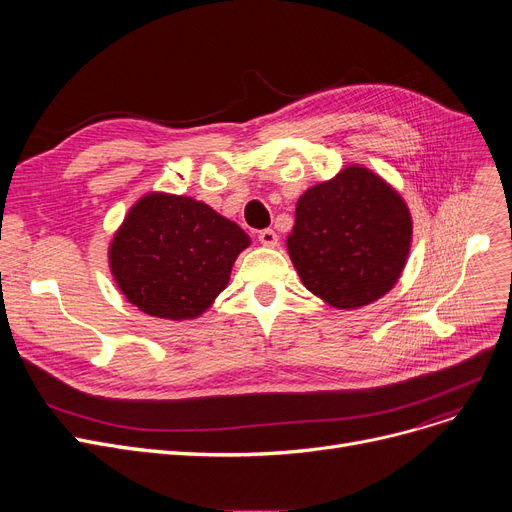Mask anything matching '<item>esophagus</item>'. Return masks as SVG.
Segmentation results:
<instances>
[{
	"mask_svg": "<svg viewBox=\"0 0 512 512\" xmlns=\"http://www.w3.org/2000/svg\"><path fill=\"white\" fill-rule=\"evenodd\" d=\"M257 238H259V242L263 247H270V249H274V247H278V234L272 230V228H265V230H259V234H257Z\"/></svg>",
	"mask_w": 512,
	"mask_h": 512,
	"instance_id": "esophagus-1",
	"label": "esophagus"
}]
</instances>
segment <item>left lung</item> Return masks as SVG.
Listing matches in <instances>:
<instances>
[{"label": "left lung", "mask_w": 512, "mask_h": 512, "mask_svg": "<svg viewBox=\"0 0 512 512\" xmlns=\"http://www.w3.org/2000/svg\"><path fill=\"white\" fill-rule=\"evenodd\" d=\"M411 242L407 201L380 174L351 164L299 197L286 251L309 292L351 311L394 288Z\"/></svg>", "instance_id": "left-lung-1"}]
</instances>
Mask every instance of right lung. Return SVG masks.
Returning a JSON list of instances; mask_svg holds the SVG:
<instances>
[{
    "label": "right lung",
    "mask_w": 512,
    "mask_h": 512,
    "mask_svg": "<svg viewBox=\"0 0 512 512\" xmlns=\"http://www.w3.org/2000/svg\"><path fill=\"white\" fill-rule=\"evenodd\" d=\"M249 234L193 197L151 191L132 203L107 247L126 301L159 319L201 317L228 286Z\"/></svg>",
    "instance_id": "add662e5"
}]
</instances>
